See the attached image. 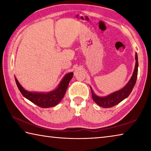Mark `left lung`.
I'll return each instance as SVG.
<instances>
[{"instance_id": "1", "label": "left lung", "mask_w": 151, "mask_h": 151, "mask_svg": "<svg viewBox=\"0 0 151 151\" xmlns=\"http://www.w3.org/2000/svg\"><path fill=\"white\" fill-rule=\"evenodd\" d=\"M135 60H136V64H135V67L134 72L132 73V76H131L129 83L127 84V85L124 88L104 97H101L96 95L91 88L92 98L98 105L103 107V108H110V107L113 106L121 103L122 101H123L124 99L129 96V94H131L132 89L134 88L135 83H136L138 75L139 63H138V57L137 53L135 55Z\"/></svg>"}]
</instances>
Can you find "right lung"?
Masks as SVG:
<instances>
[{
    "label": "right lung",
    "instance_id": "obj_1",
    "mask_svg": "<svg viewBox=\"0 0 151 151\" xmlns=\"http://www.w3.org/2000/svg\"><path fill=\"white\" fill-rule=\"evenodd\" d=\"M73 76V73L66 74L58 85V87L55 90L48 93H35L27 91L20 85L17 78H15V81L20 92L25 98L42 108H49L57 105L63 99L68 84Z\"/></svg>",
    "mask_w": 151,
    "mask_h": 151
}]
</instances>
